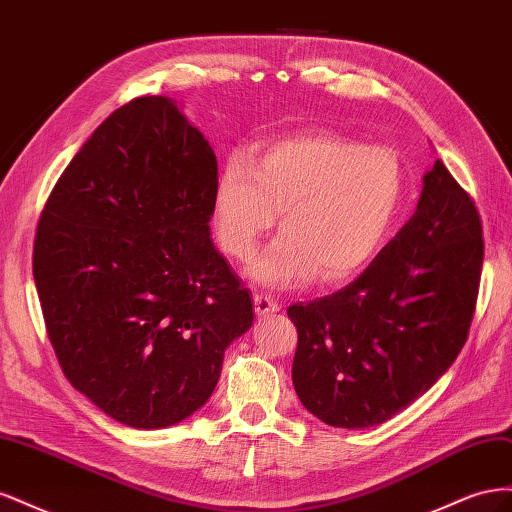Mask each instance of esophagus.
<instances>
[{"label":"esophagus","instance_id":"esophagus-1","mask_svg":"<svg viewBox=\"0 0 512 512\" xmlns=\"http://www.w3.org/2000/svg\"><path fill=\"white\" fill-rule=\"evenodd\" d=\"M254 309L260 318H267L271 314L280 312V305H277V301H273L271 297H267V294H254Z\"/></svg>","mask_w":512,"mask_h":512}]
</instances>
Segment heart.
<instances>
[{"label": "heart", "mask_w": 512, "mask_h": 512, "mask_svg": "<svg viewBox=\"0 0 512 512\" xmlns=\"http://www.w3.org/2000/svg\"><path fill=\"white\" fill-rule=\"evenodd\" d=\"M406 166L389 145L303 132L232 156L213 190V226L232 260L250 262L282 211L284 232L250 269L275 290L363 271L395 224Z\"/></svg>", "instance_id": "1"}]
</instances>
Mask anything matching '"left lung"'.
<instances>
[{"label": "left lung", "instance_id": "8db88e82", "mask_svg": "<svg viewBox=\"0 0 512 512\" xmlns=\"http://www.w3.org/2000/svg\"><path fill=\"white\" fill-rule=\"evenodd\" d=\"M483 256L474 200L436 160L412 218L352 284L288 307L301 404L331 427L365 429L425 395L466 344Z\"/></svg>", "mask_w": 512, "mask_h": 512}]
</instances>
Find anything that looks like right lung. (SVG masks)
Returning a JSON list of instances; mask_svg holds the SVG:
<instances>
[{"mask_svg": "<svg viewBox=\"0 0 512 512\" xmlns=\"http://www.w3.org/2000/svg\"><path fill=\"white\" fill-rule=\"evenodd\" d=\"M215 181L205 136L173 100L145 96L102 121L42 209L34 280L57 361L128 427L205 406L224 350L254 322L211 241Z\"/></svg>", "mask_w": 512, "mask_h": 512, "instance_id": "add662e5", "label": "right lung"}]
</instances>
